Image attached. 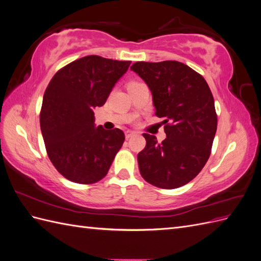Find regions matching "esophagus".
<instances>
[{
    "mask_svg": "<svg viewBox=\"0 0 261 261\" xmlns=\"http://www.w3.org/2000/svg\"><path fill=\"white\" fill-rule=\"evenodd\" d=\"M133 136H135V132H130V130H126L125 132V138L126 139H129Z\"/></svg>",
    "mask_w": 261,
    "mask_h": 261,
    "instance_id": "34e87169",
    "label": "esophagus"
}]
</instances>
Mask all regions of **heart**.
<instances>
[{"instance_id":"1","label":"heart","mask_w":261,"mask_h":261,"mask_svg":"<svg viewBox=\"0 0 261 261\" xmlns=\"http://www.w3.org/2000/svg\"><path fill=\"white\" fill-rule=\"evenodd\" d=\"M130 84H134V83H130Z\"/></svg>"}]
</instances>
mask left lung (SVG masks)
Masks as SVG:
<instances>
[{
  "instance_id": "8db88e82",
  "label": "left lung",
  "mask_w": 261,
  "mask_h": 261,
  "mask_svg": "<svg viewBox=\"0 0 261 261\" xmlns=\"http://www.w3.org/2000/svg\"><path fill=\"white\" fill-rule=\"evenodd\" d=\"M151 90L155 115L164 117L162 143L143 134L140 174L148 183L174 189L195 178L207 163L217 132L215 100L204 78L177 61L136 62L130 67Z\"/></svg>"
}]
</instances>
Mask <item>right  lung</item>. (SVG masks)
<instances>
[{
	"label": "right lung",
	"instance_id": "1",
	"mask_svg": "<svg viewBox=\"0 0 261 261\" xmlns=\"http://www.w3.org/2000/svg\"><path fill=\"white\" fill-rule=\"evenodd\" d=\"M130 61L98 55L78 59L58 70L43 94L40 127L52 164L78 184H93L111 167L125 135L94 127L93 109L102 107Z\"/></svg>",
	"mask_w": 261,
	"mask_h": 261
}]
</instances>
